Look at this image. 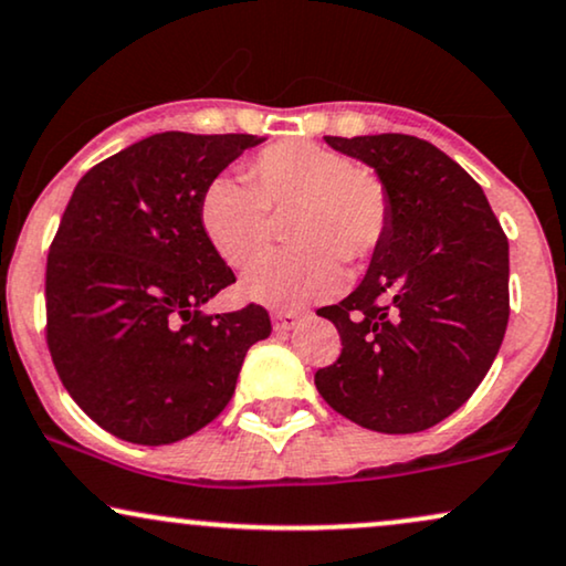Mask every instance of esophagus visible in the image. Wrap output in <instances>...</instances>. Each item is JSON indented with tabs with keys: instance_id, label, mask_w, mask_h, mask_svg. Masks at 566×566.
Masks as SVG:
<instances>
[{
	"instance_id": "obj_1",
	"label": "esophagus",
	"mask_w": 566,
	"mask_h": 566,
	"mask_svg": "<svg viewBox=\"0 0 566 566\" xmlns=\"http://www.w3.org/2000/svg\"><path fill=\"white\" fill-rule=\"evenodd\" d=\"M271 321H274L276 332H290V328L300 321V313L297 311H284V307H276V311H271Z\"/></svg>"
}]
</instances>
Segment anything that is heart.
<instances>
[{"mask_svg":"<svg viewBox=\"0 0 566 566\" xmlns=\"http://www.w3.org/2000/svg\"><path fill=\"white\" fill-rule=\"evenodd\" d=\"M274 250L245 274L242 290L271 305H295L342 287L339 263L363 269L391 232L395 203L381 171L318 140H276L250 156L242 177L219 175L198 200L200 232L217 255L245 269L269 248L271 211H290Z\"/></svg>","mask_w":566,"mask_h":566,"instance_id":"obj_1","label":"heart"}]
</instances>
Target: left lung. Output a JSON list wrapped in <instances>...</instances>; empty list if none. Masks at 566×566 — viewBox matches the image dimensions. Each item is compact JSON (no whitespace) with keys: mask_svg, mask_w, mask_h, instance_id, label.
I'll return each mask as SVG.
<instances>
[{"mask_svg":"<svg viewBox=\"0 0 566 566\" xmlns=\"http://www.w3.org/2000/svg\"><path fill=\"white\" fill-rule=\"evenodd\" d=\"M381 171L395 219L366 279L318 316L342 353L316 370L328 407L378 433L426 431L468 402L510 321V240L481 185L405 133L336 138Z\"/></svg>","mask_w":566,"mask_h":566,"instance_id":"left-lung-1","label":"left lung"}]
</instances>
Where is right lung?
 <instances>
[{
  "instance_id": "add662e5",
  "label": "right lung",
  "mask_w": 566,
  "mask_h": 566,
  "mask_svg": "<svg viewBox=\"0 0 566 566\" xmlns=\"http://www.w3.org/2000/svg\"><path fill=\"white\" fill-rule=\"evenodd\" d=\"M261 138L159 133L98 161L75 185L46 259V345L93 423L161 447L209 426L234 395L263 305H200L234 284L206 242V185Z\"/></svg>"
}]
</instances>
